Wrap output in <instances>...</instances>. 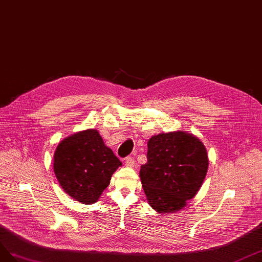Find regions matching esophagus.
I'll list each match as a JSON object with an SVG mask.
<instances>
[{
    "label": "esophagus",
    "mask_w": 262,
    "mask_h": 262,
    "mask_svg": "<svg viewBox=\"0 0 262 262\" xmlns=\"http://www.w3.org/2000/svg\"><path fill=\"white\" fill-rule=\"evenodd\" d=\"M125 164H126L127 167H130V168L135 167L136 162H135V159H134V157H130V156L126 157V158H125Z\"/></svg>",
    "instance_id": "34e87169"
}]
</instances>
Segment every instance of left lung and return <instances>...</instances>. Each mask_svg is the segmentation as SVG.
Returning a JSON list of instances; mask_svg holds the SVG:
<instances>
[{
    "label": "left lung",
    "mask_w": 262,
    "mask_h": 262,
    "mask_svg": "<svg viewBox=\"0 0 262 262\" xmlns=\"http://www.w3.org/2000/svg\"><path fill=\"white\" fill-rule=\"evenodd\" d=\"M207 167L206 149L193 135L176 132L151 137L139 172L149 204L161 214L181 210L200 190Z\"/></svg>",
    "instance_id": "8db88e82"
}]
</instances>
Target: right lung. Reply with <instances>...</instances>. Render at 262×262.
<instances>
[{
  "mask_svg": "<svg viewBox=\"0 0 262 262\" xmlns=\"http://www.w3.org/2000/svg\"><path fill=\"white\" fill-rule=\"evenodd\" d=\"M122 162L95 129L80 132L58 145L54 171L61 188L83 204L95 203Z\"/></svg>",
  "mask_w": 262,
  "mask_h": 262,
  "instance_id": "1",
  "label": "right lung"
}]
</instances>
